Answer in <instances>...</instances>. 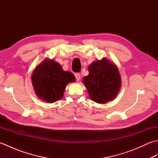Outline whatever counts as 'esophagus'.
Wrapping results in <instances>:
<instances>
[{
	"label": "esophagus",
	"mask_w": 158,
	"mask_h": 158,
	"mask_svg": "<svg viewBox=\"0 0 158 158\" xmlns=\"http://www.w3.org/2000/svg\"><path fill=\"white\" fill-rule=\"evenodd\" d=\"M75 75V77H76V80L77 81H79L80 79H81V75H80V74L79 73H76Z\"/></svg>",
	"instance_id": "esophagus-1"
}]
</instances>
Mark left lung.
<instances>
[{
    "mask_svg": "<svg viewBox=\"0 0 158 158\" xmlns=\"http://www.w3.org/2000/svg\"><path fill=\"white\" fill-rule=\"evenodd\" d=\"M89 75L83 82L89 96L97 103L105 104L117 95L121 88V78L117 67L106 58L97 60L89 65Z\"/></svg>",
    "mask_w": 158,
    "mask_h": 158,
    "instance_id": "8db88e82",
    "label": "left lung"
}]
</instances>
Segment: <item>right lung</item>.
<instances>
[{"label": "right lung", "instance_id": "add662e5", "mask_svg": "<svg viewBox=\"0 0 158 158\" xmlns=\"http://www.w3.org/2000/svg\"><path fill=\"white\" fill-rule=\"evenodd\" d=\"M75 81L73 73L64 71L53 60H45L32 73V82L36 94L41 99L52 103L61 99L66 85Z\"/></svg>", "mask_w": 158, "mask_h": 158}]
</instances>
